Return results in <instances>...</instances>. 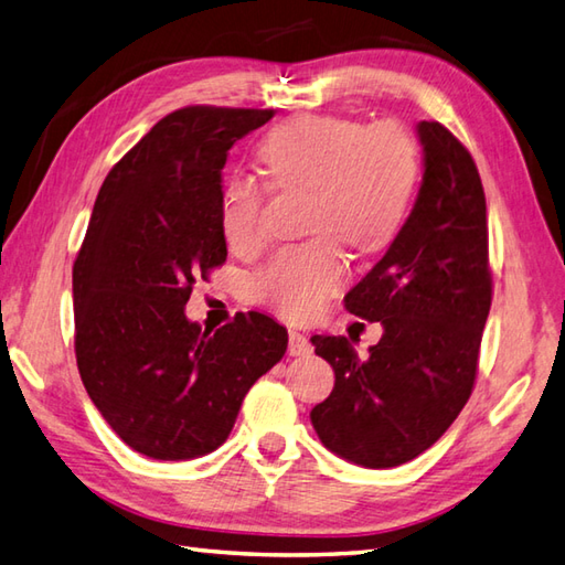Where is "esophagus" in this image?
I'll return each instance as SVG.
<instances>
[{
	"label": "esophagus",
	"instance_id": "1",
	"mask_svg": "<svg viewBox=\"0 0 565 565\" xmlns=\"http://www.w3.org/2000/svg\"><path fill=\"white\" fill-rule=\"evenodd\" d=\"M312 351V343L305 337V333H299L295 329H290V341H287V353L290 355H307Z\"/></svg>",
	"mask_w": 565,
	"mask_h": 565
}]
</instances>
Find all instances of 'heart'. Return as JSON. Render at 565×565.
Returning <instances> with one entry per match:
<instances>
[{"label":"heart","instance_id":"obj_1","mask_svg":"<svg viewBox=\"0 0 565 565\" xmlns=\"http://www.w3.org/2000/svg\"><path fill=\"white\" fill-rule=\"evenodd\" d=\"M258 158L273 188H307L305 226L317 234L275 253L253 278V292L282 317H312L347 280L339 238L375 250L405 222L419 180V146L395 121L365 126L307 114L263 136ZM266 198V182L250 175L224 182L218 228L228 248L250 253L263 244Z\"/></svg>","mask_w":565,"mask_h":565}]
</instances>
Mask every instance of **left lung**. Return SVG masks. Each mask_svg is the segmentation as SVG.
<instances>
[{
  "mask_svg": "<svg viewBox=\"0 0 565 565\" xmlns=\"http://www.w3.org/2000/svg\"><path fill=\"white\" fill-rule=\"evenodd\" d=\"M417 134V202L385 256L343 297L351 315L383 324V339L359 359L347 337H312L337 383L309 417L329 451L365 468L407 463L451 427L473 393L492 302L476 160L439 121H419Z\"/></svg>",
  "mask_w": 565,
  "mask_h": 565,
  "instance_id": "obj_1",
  "label": "left lung"
}]
</instances>
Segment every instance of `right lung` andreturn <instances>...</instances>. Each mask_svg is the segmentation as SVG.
Instances as JSON below:
<instances>
[{"mask_svg": "<svg viewBox=\"0 0 565 565\" xmlns=\"http://www.w3.org/2000/svg\"><path fill=\"white\" fill-rule=\"evenodd\" d=\"M273 109L182 107L160 119L97 194L73 266L75 359L89 399L134 451L188 460L232 434L287 331L236 315L202 331L185 317L198 280L226 260L218 194L228 148Z\"/></svg>", "mask_w": 565, "mask_h": 565, "instance_id": "obj_1", "label": "right lung"}]
</instances>
